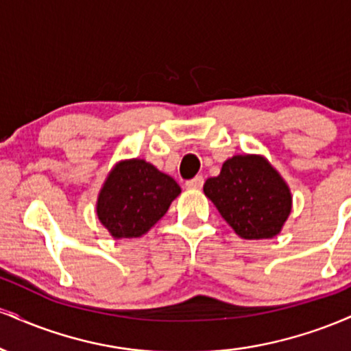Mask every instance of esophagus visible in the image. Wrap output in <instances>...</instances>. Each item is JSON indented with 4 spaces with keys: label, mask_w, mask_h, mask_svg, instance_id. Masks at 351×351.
Masks as SVG:
<instances>
[{
    "label": "esophagus",
    "mask_w": 351,
    "mask_h": 351,
    "mask_svg": "<svg viewBox=\"0 0 351 351\" xmlns=\"http://www.w3.org/2000/svg\"><path fill=\"white\" fill-rule=\"evenodd\" d=\"M203 184H204V178L201 175L186 181V188H191V189H199Z\"/></svg>",
    "instance_id": "34e87169"
}]
</instances>
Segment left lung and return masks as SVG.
Segmentation results:
<instances>
[{
  "label": "left lung",
  "mask_w": 351,
  "mask_h": 351,
  "mask_svg": "<svg viewBox=\"0 0 351 351\" xmlns=\"http://www.w3.org/2000/svg\"><path fill=\"white\" fill-rule=\"evenodd\" d=\"M204 195L244 239L279 234L291 215L292 198L285 181L263 156L236 155L221 173L204 183Z\"/></svg>",
  "instance_id": "obj_1"
}]
</instances>
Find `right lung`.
Returning <instances> with one entry per match:
<instances>
[{
	"instance_id": "1",
	"label": "right lung",
	"mask_w": 351,
	"mask_h": 351,
	"mask_svg": "<svg viewBox=\"0 0 351 351\" xmlns=\"http://www.w3.org/2000/svg\"><path fill=\"white\" fill-rule=\"evenodd\" d=\"M180 193L171 176L145 160L122 162L100 191L97 216L114 237H138L165 216Z\"/></svg>"
}]
</instances>
